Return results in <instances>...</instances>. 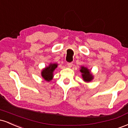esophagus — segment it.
<instances>
[{
    "label": "esophagus",
    "instance_id": "1",
    "mask_svg": "<svg viewBox=\"0 0 128 128\" xmlns=\"http://www.w3.org/2000/svg\"><path fill=\"white\" fill-rule=\"evenodd\" d=\"M72 65H73V63L72 62L67 63V67H68V68H71V67H72Z\"/></svg>",
    "mask_w": 128,
    "mask_h": 128
}]
</instances>
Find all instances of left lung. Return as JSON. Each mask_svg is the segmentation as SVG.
Here are the masks:
<instances>
[{
	"label": "left lung",
	"instance_id": "1",
	"mask_svg": "<svg viewBox=\"0 0 128 128\" xmlns=\"http://www.w3.org/2000/svg\"><path fill=\"white\" fill-rule=\"evenodd\" d=\"M80 72L81 73L82 78L84 81L86 82H90L92 81V79H94V76L91 73V70L84 66H80Z\"/></svg>",
	"mask_w": 128,
	"mask_h": 128
}]
</instances>
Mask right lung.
Here are the masks:
<instances>
[{
  "instance_id": "1",
  "label": "right lung",
  "mask_w": 128,
  "mask_h": 128,
  "mask_svg": "<svg viewBox=\"0 0 128 128\" xmlns=\"http://www.w3.org/2000/svg\"><path fill=\"white\" fill-rule=\"evenodd\" d=\"M58 67L56 63H50L48 66H46L42 70L41 74L42 78L45 80L50 82L54 78V72Z\"/></svg>"
}]
</instances>
